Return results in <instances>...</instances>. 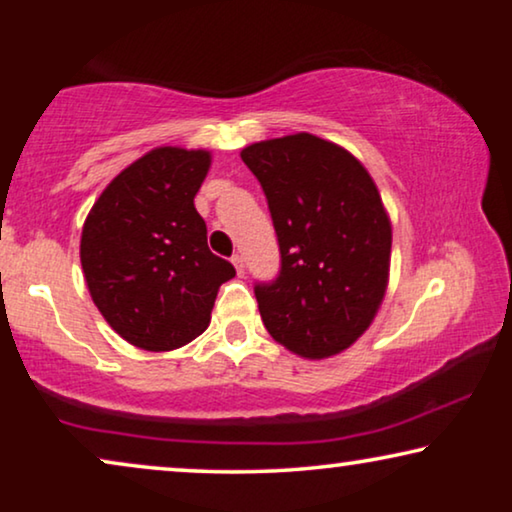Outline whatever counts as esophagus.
<instances>
[{
	"mask_svg": "<svg viewBox=\"0 0 512 512\" xmlns=\"http://www.w3.org/2000/svg\"><path fill=\"white\" fill-rule=\"evenodd\" d=\"M230 261H233L237 275H244V258L240 254H235L233 258H230Z\"/></svg>",
	"mask_w": 512,
	"mask_h": 512,
	"instance_id": "1",
	"label": "esophagus"
}]
</instances>
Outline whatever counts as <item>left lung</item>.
Returning <instances> with one entry per match:
<instances>
[{
  "mask_svg": "<svg viewBox=\"0 0 512 512\" xmlns=\"http://www.w3.org/2000/svg\"><path fill=\"white\" fill-rule=\"evenodd\" d=\"M261 181L282 268L256 284L268 333L305 359L345 352L366 333L389 282L391 221L373 177L310 132L242 149Z\"/></svg>",
  "mask_w": 512,
  "mask_h": 512,
  "instance_id": "1",
  "label": "left lung"
}]
</instances>
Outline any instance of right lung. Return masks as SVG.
<instances>
[{
  "instance_id": "1",
  "label": "right lung",
  "mask_w": 512,
  "mask_h": 512,
  "mask_svg": "<svg viewBox=\"0 0 512 512\" xmlns=\"http://www.w3.org/2000/svg\"><path fill=\"white\" fill-rule=\"evenodd\" d=\"M212 153L158 146L125 167L90 209L81 268L90 298L130 345L170 352L205 331L235 268L207 247L193 205Z\"/></svg>"
}]
</instances>
